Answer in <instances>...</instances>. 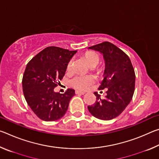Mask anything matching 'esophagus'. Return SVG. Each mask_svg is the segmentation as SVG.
I'll use <instances>...</instances> for the list:
<instances>
[{
    "mask_svg": "<svg viewBox=\"0 0 159 159\" xmlns=\"http://www.w3.org/2000/svg\"><path fill=\"white\" fill-rule=\"evenodd\" d=\"M75 93H76V94H80V95H84V94H85V92H83V91H80V90H76L75 91Z\"/></svg>",
    "mask_w": 159,
    "mask_h": 159,
    "instance_id": "esophagus-1",
    "label": "esophagus"
}]
</instances>
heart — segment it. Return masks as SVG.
Masks as SVG:
<instances>
[{
  "mask_svg": "<svg viewBox=\"0 0 159 159\" xmlns=\"http://www.w3.org/2000/svg\"><path fill=\"white\" fill-rule=\"evenodd\" d=\"M85 57L90 66H96L99 61V55L96 52H92V51L86 52L85 54ZM71 67L72 60H70L67 64V69L70 70ZM94 81H95V77L92 75L78 74L76 75L70 82H71V85L77 89L87 90Z\"/></svg>",
  "mask_w": 159,
  "mask_h": 159,
  "instance_id": "1",
  "label": "heart"
}]
</instances>
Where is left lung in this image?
Wrapping results in <instances>:
<instances>
[{
  "instance_id": "1",
  "label": "left lung",
  "mask_w": 159,
  "mask_h": 159,
  "mask_svg": "<svg viewBox=\"0 0 159 159\" xmlns=\"http://www.w3.org/2000/svg\"><path fill=\"white\" fill-rule=\"evenodd\" d=\"M88 48L103 55L105 69L99 90L107 88L104 99H101L97 92L94 93L96 102L88 107V111L99 119L111 120L121 114L133 98L135 84L133 64L123 50L110 42H103Z\"/></svg>"
}]
</instances>
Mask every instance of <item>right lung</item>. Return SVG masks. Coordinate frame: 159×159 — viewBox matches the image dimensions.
I'll return each instance as SVG.
<instances>
[{
  "instance_id": "right-lung-1",
  "label": "right lung",
  "mask_w": 159,
  "mask_h": 159,
  "mask_svg": "<svg viewBox=\"0 0 159 159\" xmlns=\"http://www.w3.org/2000/svg\"><path fill=\"white\" fill-rule=\"evenodd\" d=\"M76 53V50L50 46L37 54L26 65L22 79L24 95L28 105L41 120L55 121L66 112L75 90L69 88L61 94L54 89Z\"/></svg>"
}]
</instances>
